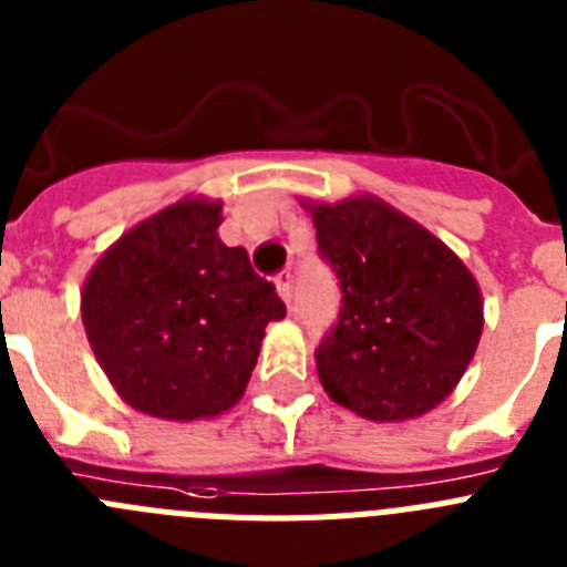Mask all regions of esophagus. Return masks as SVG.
Listing matches in <instances>:
<instances>
[{
  "instance_id": "esophagus-1",
  "label": "esophagus",
  "mask_w": 567,
  "mask_h": 567,
  "mask_svg": "<svg viewBox=\"0 0 567 567\" xmlns=\"http://www.w3.org/2000/svg\"><path fill=\"white\" fill-rule=\"evenodd\" d=\"M275 287H278V295L284 298V303L292 309V300H295V275L292 272H280L275 278Z\"/></svg>"
}]
</instances>
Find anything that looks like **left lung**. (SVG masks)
<instances>
[{"instance_id": "1", "label": "left lung", "mask_w": 567, "mask_h": 567, "mask_svg": "<svg viewBox=\"0 0 567 567\" xmlns=\"http://www.w3.org/2000/svg\"><path fill=\"white\" fill-rule=\"evenodd\" d=\"M340 315L320 340V382L342 408L402 422L444 402L484 329L481 289L444 241L371 196L309 205Z\"/></svg>"}]
</instances>
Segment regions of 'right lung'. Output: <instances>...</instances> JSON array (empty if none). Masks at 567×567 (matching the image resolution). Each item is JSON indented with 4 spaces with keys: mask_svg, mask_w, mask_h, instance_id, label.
<instances>
[{
    "mask_svg": "<svg viewBox=\"0 0 567 567\" xmlns=\"http://www.w3.org/2000/svg\"><path fill=\"white\" fill-rule=\"evenodd\" d=\"M221 205L182 199L106 249L83 284L86 337L134 410L171 422L241 399L269 320L287 306L219 238Z\"/></svg>",
    "mask_w": 567,
    "mask_h": 567,
    "instance_id": "add662e5",
    "label": "right lung"
}]
</instances>
